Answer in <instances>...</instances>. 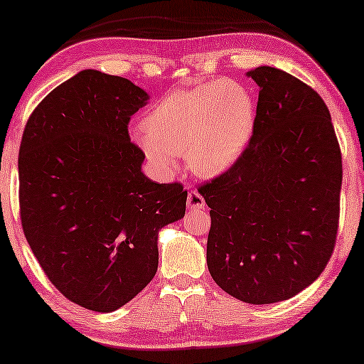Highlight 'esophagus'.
<instances>
[{
    "label": "esophagus",
    "mask_w": 364,
    "mask_h": 364,
    "mask_svg": "<svg viewBox=\"0 0 364 364\" xmlns=\"http://www.w3.org/2000/svg\"><path fill=\"white\" fill-rule=\"evenodd\" d=\"M189 210H203L205 208V198L198 194L197 191H191L188 194V202H186Z\"/></svg>",
    "instance_id": "34e87169"
}]
</instances>
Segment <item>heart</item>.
<instances>
[{
    "label": "heart",
    "instance_id": "heart-1",
    "mask_svg": "<svg viewBox=\"0 0 364 364\" xmlns=\"http://www.w3.org/2000/svg\"><path fill=\"white\" fill-rule=\"evenodd\" d=\"M257 105L245 86L214 80L200 86L168 92L134 131L145 156L162 170L173 168L186 153L189 168L211 178L225 172L249 145Z\"/></svg>",
    "mask_w": 364,
    "mask_h": 364
}]
</instances>
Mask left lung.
Masks as SVG:
<instances>
[{"instance_id": "left-lung-1", "label": "left lung", "mask_w": 364, "mask_h": 364, "mask_svg": "<svg viewBox=\"0 0 364 364\" xmlns=\"http://www.w3.org/2000/svg\"><path fill=\"white\" fill-rule=\"evenodd\" d=\"M259 86L249 145L198 188L211 208L206 262L213 280L245 304L288 300L333 253L341 149L318 92L280 68L247 73Z\"/></svg>"}]
</instances>
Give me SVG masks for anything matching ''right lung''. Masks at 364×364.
Returning <instances> with one entry per match:
<instances>
[{
    "label": "right lung",
    "instance_id": "right-lung-1",
    "mask_svg": "<svg viewBox=\"0 0 364 364\" xmlns=\"http://www.w3.org/2000/svg\"><path fill=\"white\" fill-rule=\"evenodd\" d=\"M149 95L122 76L82 70L53 89L23 131L20 219L45 275L64 297L111 313L158 270V231L186 213L181 183L142 173L131 115Z\"/></svg>",
    "mask_w": 364,
    "mask_h": 364
}]
</instances>
